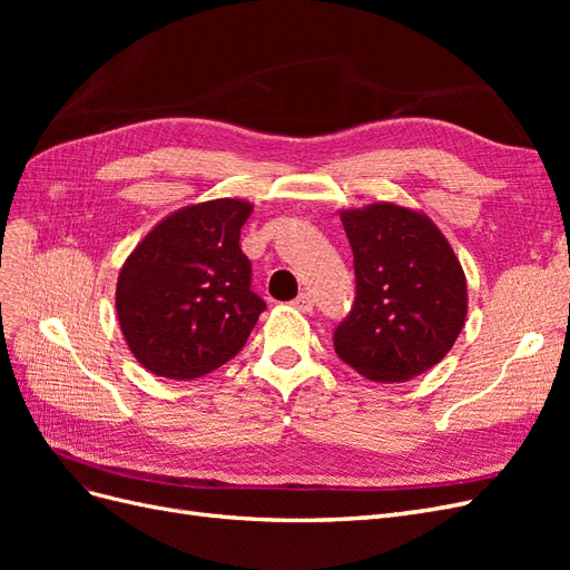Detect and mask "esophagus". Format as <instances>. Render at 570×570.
I'll return each instance as SVG.
<instances>
[{
	"mask_svg": "<svg viewBox=\"0 0 570 570\" xmlns=\"http://www.w3.org/2000/svg\"><path fill=\"white\" fill-rule=\"evenodd\" d=\"M292 304H295V308H299L302 314H312L314 312V299H312V295H306V292H302V295Z\"/></svg>",
	"mask_w": 570,
	"mask_h": 570,
	"instance_id": "34e87169",
	"label": "esophagus"
}]
</instances>
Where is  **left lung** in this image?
Returning a JSON list of instances; mask_svg holds the SVG:
<instances>
[{
    "label": "left lung",
    "mask_w": 570,
    "mask_h": 570,
    "mask_svg": "<svg viewBox=\"0 0 570 570\" xmlns=\"http://www.w3.org/2000/svg\"><path fill=\"white\" fill-rule=\"evenodd\" d=\"M356 299L333 335L337 356L375 383H404L450 354L469 289L450 239L423 212L375 202L340 212Z\"/></svg>",
    "instance_id": "8db88e82"
}]
</instances>
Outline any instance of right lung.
Segmentation results:
<instances>
[{"label": "right lung", "instance_id": "1", "mask_svg": "<svg viewBox=\"0 0 570 570\" xmlns=\"http://www.w3.org/2000/svg\"><path fill=\"white\" fill-rule=\"evenodd\" d=\"M254 204L223 197L159 220L120 266L116 314L128 350L170 381H195L230 361L266 304L249 289L239 230Z\"/></svg>", "mask_w": 570, "mask_h": 570}]
</instances>
